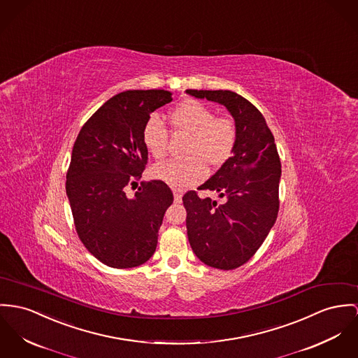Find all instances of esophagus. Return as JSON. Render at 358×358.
Wrapping results in <instances>:
<instances>
[{
  "label": "esophagus",
  "instance_id": "1",
  "mask_svg": "<svg viewBox=\"0 0 358 358\" xmlns=\"http://www.w3.org/2000/svg\"><path fill=\"white\" fill-rule=\"evenodd\" d=\"M173 194H174V201H176V203H181V201H182V194H181V193L174 191Z\"/></svg>",
  "mask_w": 358,
  "mask_h": 358
}]
</instances>
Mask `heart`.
<instances>
[{
    "mask_svg": "<svg viewBox=\"0 0 358 358\" xmlns=\"http://www.w3.org/2000/svg\"><path fill=\"white\" fill-rule=\"evenodd\" d=\"M170 120L176 129L189 135L185 148L188 158L154 166V178L164 181L171 188L185 189L207 177V165L220 167L233 155L238 132L231 117L215 115L207 105L187 99L171 110ZM141 138L147 151L155 159L165 158L169 135L165 124L158 115L151 114L145 120Z\"/></svg>",
    "mask_w": 358,
    "mask_h": 358,
    "instance_id": "b5f03b06",
    "label": "heart"
}]
</instances>
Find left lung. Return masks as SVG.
Instances as JSON below:
<instances>
[{"label": "left lung", "mask_w": 358, "mask_h": 358, "mask_svg": "<svg viewBox=\"0 0 358 358\" xmlns=\"http://www.w3.org/2000/svg\"><path fill=\"white\" fill-rule=\"evenodd\" d=\"M187 92L226 106L237 125L233 155L199 187L220 192L224 203L200 199L196 191L182 197L194 255L210 267L234 270L256 253L275 223L280 159L263 114L244 96L229 90Z\"/></svg>", "instance_id": "obj_1"}]
</instances>
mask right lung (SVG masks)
Listing matches in <instances>:
<instances>
[{"label":"right lung","mask_w":358,"mask_h":358,"mask_svg":"<svg viewBox=\"0 0 358 358\" xmlns=\"http://www.w3.org/2000/svg\"><path fill=\"white\" fill-rule=\"evenodd\" d=\"M171 102L165 90L124 91L110 98L83 125L66 171V194L78 236L99 262L132 268L155 252L158 230L173 203L164 181H141L148 151L141 132L145 120Z\"/></svg>","instance_id":"1"}]
</instances>
